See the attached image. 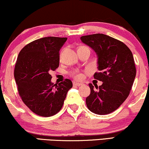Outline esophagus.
<instances>
[{
    "label": "esophagus",
    "mask_w": 149,
    "mask_h": 149,
    "mask_svg": "<svg viewBox=\"0 0 149 149\" xmlns=\"http://www.w3.org/2000/svg\"><path fill=\"white\" fill-rule=\"evenodd\" d=\"M73 85H76V86H81L83 85V83H79V82L77 81H73Z\"/></svg>",
    "instance_id": "34e87169"
}]
</instances>
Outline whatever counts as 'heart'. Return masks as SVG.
Listing matches in <instances>:
<instances>
[{
    "label": "heart",
    "mask_w": 149,
    "mask_h": 149,
    "mask_svg": "<svg viewBox=\"0 0 149 149\" xmlns=\"http://www.w3.org/2000/svg\"><path fill=\"white\" fill-rule=\"evenodd\" d=\"M71 75L75 79H81L83 78V74L79 72V70H74L71 72Z\"/></svg>",
    "instance_id": "1"
}]
</instances>
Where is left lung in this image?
Masks as SVG:
<instances>
[{
    "label": "left lung",
    "mask_w": 149,
    "mask_h": 149,
    "mask_svg": "<svg viewBox=\"0 0 149 149\" xmlns=\"http://www.w3.org/2000/svg\"><path fill=\"white\" fill-rule=\"evenodd\" d=\"M83 43L94 49L98 57V69L94 79L102 81L86 98L88 109L93 113L105 115L116 110L126 100L136 77L132 52L126 44L105 34L95 33L81 38Z\"/></svg>",
    "instance_id": "left-lung-1"
}]
</instances>
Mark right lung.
Instances as JSON below:
<instances>
[{"mask_svg":"<svg viewBox=\"0 0 149 149\" xmlns=\"http://www.w3.org/2000/svg\"><path fill=\"white\" fill-rule=\"evenodd\" d=\"M66 40L58 37L38 39L23 47L17 57L14 77L19 95L38 116L49 117L59 112L68 91L72 87L68 79L54 85L49 74L58 68L59 51Z\"/></svg>","mask_w":149,"mask_h":149,"instance_id":"add662e5","label":"right lung"}]
</instances>
